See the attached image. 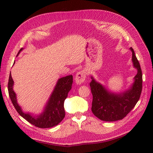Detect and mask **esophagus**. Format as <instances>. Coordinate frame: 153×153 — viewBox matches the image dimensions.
Segmentation results:
<instances>
[{"instance_id": "1", "label": "esophagus", "mask_w": 153, "mask_h": 153, "mask_svg": "<svg viewBox=\"0 0 153 153\" xmlns=\"http://www.w3.org/2000/svg\"><path fill=\"white\" fill-rule=\"evenodd\" d=\"M86 72L85 71H80L78 73L76 74V78H75V81L77 84H81L85 82L86 79Z\"/></svg>"}]
</instances>
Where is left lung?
Listing matches in <instances>:
<instances>
[{"mask_svg":"<svg viewBox=\"0 0 153 153\" xmlns=\"http://www.w3.org/2000/svg\"><path fill=\"white\" fill-rule=\"evenodd\" d=\"M130 49L134 66L137 70V74L134 77L135 82L130 89L121 94L111 93L91 77L92 81L89 84L93 95L91 110L94 115L103 121L122 120L134 108L140 98L143 85L142 71L134 49L131 47Z\"/></svg>","mask_w":153,"mask_h":153,"instance_id":"left-lung-1","label":"left lung"}]
</instances>
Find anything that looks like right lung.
I'll list each match as a JSON object with an SVG mask.
<instances>
[{
	"label": "right lung",
	"mask_w": 153,
	"mask_h": 153,
	"mask_svg": "<svg viewBox=\"0 0 153 153\" xmlns=\"http://www.w3.org/2000/svg\"><path fill=\"white\" fill-rule=\"evenodd\" d=\"M21 51H22V48L19 50L17 56ZM72 83L73 76L71 75L62 77L58 79L54 91L52 93L50 99L45 107L44 112L41 115L37 116V118L31 116L30 114L23 112L20 106L18 105L16 101V94L12 89L14 82L12 78L11 74H10L9 76L8 90L10 98L13 105L19 115L26 120L28 122L37 128H48L58 125L65 117L64 102L65 99L67 98L68 92L71 89Z\"/></svg>",
	"instance_id": "add662e5"
}]
</instances>
